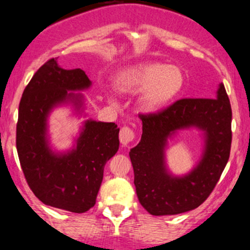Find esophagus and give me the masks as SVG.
I'll return each mask as SVG.
<instances>
[{"mask_svg": "<svg viewBox=\"0 0 250 250\" xmlns=\"http://www.w3.org/2000/svg\"><path fill=\"white\" fill-rule=\"evenodd\" d=\"M135 139H136V135H135V131L133 129L129 127L121 128V131H120V141H121L123 146H127L128 143L133 142Z\"/></svg>", "mask_w": 250, "mask_h": 250, "instance_id": "obj_1", "label": "esophagus"}]
</instances>
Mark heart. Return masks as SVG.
I'll list each match as a JSON object with an SVG mask.
<instances>
[{
  "label": "heart",
  "mask_w": 250,
  "mask_h": 250,
  "mask_svg": "<svg viewBox=\"0 0 250 250\" xmlns=\"http://www.w3.org/2000/svg\"><path fill=\"white\" fill-rule=\"evenodd\" d=\"M185 83L182 70L176 65L145 63L120 70L115 87L125 94L142 91L140 105L145 111H156L180 93Z\"/></svg>",
  "instance_id": "heart-1"
}]
</instances>
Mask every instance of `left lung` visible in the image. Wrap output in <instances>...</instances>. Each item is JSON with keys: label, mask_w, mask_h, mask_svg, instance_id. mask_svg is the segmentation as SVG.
Masks as SVG:
<instances>
[{"label": "left lung", "mask_w": 250, "mask_h": 250, "mask_svg": "<svg viewBox=\"0 0 250 250\" xmlns=\"http://www.w3.org/2000/svg\"><path fill=\"white\" fill-rule=\"evenodd\" d=\"M142 136L130 149L134 185L140 203L155 216L176 215L202 205L219 182L230 155L231 107L221 83L216 99H181L157 113L140 114ZM206 131V150L190 174L170 177L164 168L167 137L177 128Z\"/></svg>", "instance_id": "left-lung-1"}]
</instances>
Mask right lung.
I'll return each instance as SVG.
<instances>
[{"label": "right lung", "instance_id": "1", "mask_svg": "<svg viewBox=\"0 0 250 250\" xmlns=\"http://www.w3.org/2000/svg\"><path fill=\"white\" fill-rule=\"evenodd\" d=\"M90 80L80 68L65 70L56 59L48 60L24 88L16 125V148L25 181L44 205L71 213L94 207L103 169L119 149L117 125L87 121L77 147L65 155H54L45 139L49 110L67 99H80L68 90H82Z\"/></svg>", "mask_w": 250, "mask_h": 250}]
</instances>
